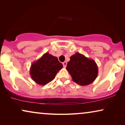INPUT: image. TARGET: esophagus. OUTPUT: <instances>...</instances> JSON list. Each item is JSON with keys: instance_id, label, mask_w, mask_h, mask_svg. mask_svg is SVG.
Masks as SVG:
<instances>
[{"instance_id": "esophagus-1", "label": "esophagus", "mask_w": 125, "mask_h": 125, "mask_svg": "<svg viewBox=\"0 0 125 125\" xmlns=\"http://www.w3.org/2000/svg\"><path fill=\"white\" fill-rule=\"evenodd\" d=\"M62 64H63V66H64V67L65 68L66 66V64H67V63H66V61H64V62L62 63Z\"/></svg>"}]
</instances>
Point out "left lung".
Instances as JSON below:
<instances>
[{
    "label": "left lung",
    "mask_w": 125,
    "mask_h": 125,
    "mask_svg": "<svg viewBox=\"0 0 125 125\" xmlns=\"http://www.w3.org/2000/svg\"><path fill=\"white\" fill-rule=\"evenodd\" d=\"M66 69L73 81L81 86L92 83L98 75V67L95 61L80 53L71 56Z\"/></svg>",
    "instance_id": "left-lung-1"
}]
</instances>
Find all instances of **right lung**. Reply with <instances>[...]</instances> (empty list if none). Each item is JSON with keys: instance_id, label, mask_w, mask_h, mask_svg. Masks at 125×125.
Segmentation results:
<instances>
[{"instance_id": "1", "label": "right lung", "mask_w": 125, "mask_h": 125, "mask_svg": "<svg viewBox=\"0 0 125 125\" xmlns=\"http://www.w3.org/2000/svg\"><path fill=\"white\" fill-rule=\"evenodd\" d=\"M62 67V64L57 57L47 52L32 64L31 76L37 84L44 85L52 81Z\"/></svg>"}]
</instances>
